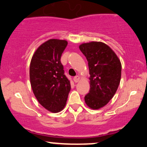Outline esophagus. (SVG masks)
<instances>
[{
    "label": "esophagus",
    "instance_id": "34e87169",
    "mask_svg": "<svg viewBox=\"0 0 147 147\" xmlns=\"http://www.w3.org/2000/svg\"><path fill=\"white\" fill-rule=\"evenodd\" d=\"M80 80V77L79 76H75L74 78V81L75 82H79V80Z\"/></svg>",
    "mask_w": 147,
    "mask_h": 147
}]
</instances>
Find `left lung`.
I'll use <instances>...</instances> for the list:
<instances>
[{
  "mask_svg": "<svg viewBox=\"0 0 147 147\" xmlns=\"http://www.w3.org/2000/svg\"><path fill=\"white\" fill-rule=\"evenodd\" d=\"M89 66L90 90L84 97L92 109L105 107L113 97L121 79L120 60L110 47L102 42L82 43L79 46Z\"/></svg>",
  "mask_w": 147,
  "mask_h": 147,
  "instance_id": "obj_1",
  "label": "left lung"
}]
</instances>
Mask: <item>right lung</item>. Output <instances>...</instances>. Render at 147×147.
<instances>
[{
  "mask_svg": "<svg viewBox=\"0 0 147 147\" xmlns=\"http://www.w3.org/2000/svg\"><path fill=\"white\" fill-rule=\"evenodd\" d=\"M67 43L65 40H48L38 47L31 60L29 78L33 92L40 104L52 113L63 109L71 90L60 62Z\"/></svg>",
  "mask_w": 147,
  "mask_h": 147,
  "instance_id": "obj_1",
  "label": "right lung"
}]
</instances>
